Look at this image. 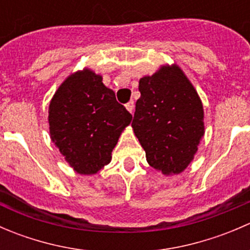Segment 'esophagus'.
<instances>
[{
	"label": "esophagus",
	"mask_w": 250,
	"mask_h": 250,
	"mask_svg": "<svg viewBox=\"0 0 250 250\" xmlns=\"http://www.w3.org/2000/svg\"><path fill=\"white\" fill-rule=\"evenodd\" d=\"M125 109H127L133 115V112H134V102H133V100H130L129 103H127V104H125Z\"/></svg>",
	"instance_id": "obj_1"
}]
</instances>
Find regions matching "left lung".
<instances>
[{"instance_id": "left-lung-1", "label": "left lung", "mask_w": 250, "mask_h": 250, "mask_svg": "<svg viewBox=\"0 0 250 250\" xmlns=\"http://www.w3.org/2000/svg\"><path fill=\"white\" fill-rule=\"evenodd\" d=\"M139 92L132 128L146 161L165 175L183 173L204 135L203 104L197 90L180 66L167 64L140 78Z\"/></svg>"}]
</instances>
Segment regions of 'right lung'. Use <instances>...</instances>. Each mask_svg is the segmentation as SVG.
<instances>
[{
	"instance_id": "right-lung-1",
	"label": "right lung",
	"mask_w": 250,
	"mask_h": 250,
	"mask_svg": "<svg viewBox=\"0 0 250 250\" xmlns=\"http://www.w3.org/2000/svg\"><path fill=\"white\" fill-rule=\"evenodd\" d=\"M130 121L132 115L118 104L115 92L89 67L65 78L48 107L50 139L82 175L97 174L109 165Z\"/></svg>"
}]
</instances>
